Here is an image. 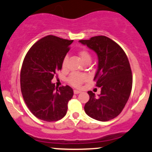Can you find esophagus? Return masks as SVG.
<instances>
[{
    "label": "esophagus",
    "instance_id": "34e87169",
    "mask_svg": "<svg viewBox=\"0 0 152 152\" xmlns=\"http://www.w3.org/2000/svg\"><path fill=\"white\" fill-rule=\"evenodd\" d=\"M80 91H77V90H74V94H80Z\"/></svg>",
    "mask_w": 152,
    "mask_h": 152
}]
</instances>
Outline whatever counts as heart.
I'll return each instance as SVG.
<instances>
[{"label": "heart", "mask_w": 152, "mask_h": 152, "mask_svg": "<svg viewBox=\"0 0 152 152\" xmlns=\"http://www.w3.org/2000/svg\"><path fill=\"white\" fill-rule=\"evenodd\" d=\"M78 55L80 56V59L82 60L84 63L86 62H91V55L88 50H86L85 49H80L78 51ZM67 62H68V57L65 56L64 57L62 60V68H65L67 66ZM88 77L84 74H80V73H73L70 75V77H68V83L71 85L75 88H79L81 86V84L88 80Z\"/></svg>", "instance_id": "heart-1"}]
</instances>
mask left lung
<instances>
[{"label": "left lung", "mask_w": 152, "mask_h": 152, "mask_svg": "<svg viewBox=\"0 0 152 152\" xmlns=\"http://www.w3.org/2000/svg\"><path fill=\"white\" fill-rule=\"evenodd\" d=\"M79 42L97 54L98 69L94 80L101 88L98 96L88 91L90 99L84 110L93 119L109 121L119 116L129 98L132 87L129 61L120 45L105 36Z\"/></svg>", "instance_id": "left-lung-1"}]
</instances>
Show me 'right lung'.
I'll use <instances>...</instances> for the list:
<instances>
[{"label":"right lung","instance_id":"1","mask_svg":"<svg viewBox=\"0 0 152 152\" xmlns=\"http://www.w3.org/2000/svg\"><path fill=\"white\" fill-rule=\"evenodd\" d=\"M72 42L49 35L36 42L24 58L21 93L30 112L41 120L58 121L68 110L73 90L68 85L57 88L51 80L61 70L62 60Z\"/></svg>","mask_w":152,"mask_h":152}]
</instances>
